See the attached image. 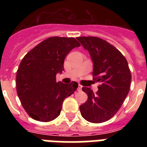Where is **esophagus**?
Instances as JSON below:
<instances>
[{
	"instance_id": "1",
	"label": "esophagus",
	"mask_w": 147,
	"mask_h": 147,
	"mask_svg": "<svg viewBox=\"0 0 147 147\" xmlns=\"http://www.w3.org/2000/svg\"><path fill=\"white\" fill-rule=\"evenodd\" d=\"M82 86L81 85H78V88H77L78 92H82Z\"/></svg>"
}]
</instances>
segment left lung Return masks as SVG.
I'll return each mask as SVG.
<instances>
[{
  "label": "left lung",
  "instance_id": "8db88e82",
  "mask_svg": "<svg viewBox=\"0 0 147 147\" xmlns=\"http://www.w3.org/2000/svg\"><path fill=\"white\" fill-rule=\"evenodd\" d=\"M76 39L88 51L94 79L100 83L96 94L90 88H82L88 100L80 105L81 114L92 123L105 122L118 111L130 91L131 74L127 61L118 49L100 38Z\"/></svg>",
  "mask_w": 147,
  "mask_h": 147
}]
</instances>
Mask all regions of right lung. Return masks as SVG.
I'll list each match as a JSON object with an SVG mask.
<instances>
[{"label": "right lung", "instance_id": "right-lung-1", "mask_svg": "<svg viewBox=\"0 0 147 147\" xmlns=\"http://www.w3.org/2000/svg\"><path fill=\"white\" fill-rule=\"evenodd\" d=\"M80 47L75 38H48L31 49L22 59L17 72V92L22 106L36 121L49 122L60 114L62 102L76 91L78 84L56 82L64 70V60Z\"/></svg>", "mask_w": 147, "mask_h": 147}]
</instances>
